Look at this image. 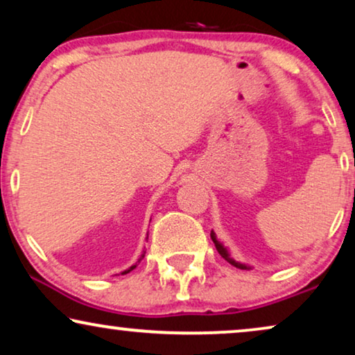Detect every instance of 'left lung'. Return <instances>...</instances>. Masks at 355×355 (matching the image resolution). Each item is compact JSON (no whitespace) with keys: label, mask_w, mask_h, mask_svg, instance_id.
Returning a JSON list of instances; mask_svg holds the SVG:
<instances>
[{"label":"left lung","mask_w":355,"mask_h":355,"mask_svg":"<svg viewBox=\"0 0 355 355\" xmlns=\"http://www.w3.org/2000/svg\"><path fill=\"white\" fill-rule=\"evenodd\" d=\"M211 241H213V244H215V247H216V250L218 252H220V255L223 257V259H225L226 261H230V263L232 265V266H236V268H241V270H247V266L245 265H242V263H237V261H234V260H232L231 259V257H230V254H227V252H226V249H225V247H223L221 244H220V242H218V239H216V234H215V232H213L211 231Z\"/></svg>","instance_id":"8db88e82"}]
</instances>
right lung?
<instances>
[{"label":"right lung","instance_id":"add662e5","mask_svg":"<svg viewBox=\"0 0 355 355\" xmlns=\"http://www.w3.org/2000/svg\"><path fill=\"white\" fill-rule=\"evenodd\" d=\"M144 257H145V252H144V254H142V257H140V260H142V259H144ZM140 260L137 261V263H140ZM137 263H135L134 266H130V268H129V270H125V271H123V273H121V275H128V273H129V271H132V270L135 268V266H137Z\"/></svg>","mask_w":355,"mask_h":355}]
</instances>
